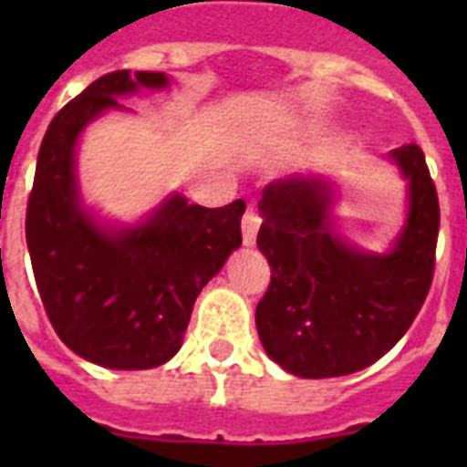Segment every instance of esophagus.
I'll return each instance as SVG.
<instances>
[{
  "label": "esophagus",
  "instance_id": "esophagus-1",
  "mask_svg": "<svg viewBox=\"0 0 467 467\" xmlns=\"http://www.w3.org/2000/svg\"><path fill=\"white\" fill-rule=\"evenodd\" d=\"M259 225H262V218H259V213L249 208V211L244 213V218H242V240H244V244H247V247H252V244L256 242V233H259Z\"/></svg>",
  "mask_w": 467,
  "mask_h": 467
}]
</instances>
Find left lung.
Here are the masks:
<instances>
[{"label":"left lung","mask_w":467,"mask_h":467,"mask_svg":"<svg viewBox=\"0 0 467 467\" xmlns=\"http://www.w3.org/2000/svg\"><path fill=\"white\" fill-rule=\"evenodd\" d=\"M407 218L388 252H366L334 223L339 189L296 174L262 191L256 247L271 266L256 332L271 361L298 378H337L376 363L417 317L434 276L439 198L420 145L392 150Z\"/></svg>","instance_id":"left-lung-1"}]
</instances>
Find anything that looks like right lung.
<instances>
[{"label": "right lung", "instance_id": "right-lung-1", "mask_svg": "<svg viewBox=\"0 0 467 467\" xmlns=\"http://www.w3.org/2000/svg\"><path fill=\"white\" fill-rule=\"evenodd\" d=\"M164 72L119 69L62 109L40 142L26 208L33 276L50 325L77 356L113 370H145L182 348L193 303L242 244L244 201L223 208L171 193L140 223H106L84 203L77 145L120 97L167 89Z\"/></svg>", "mask_w": 467, "mask_h": 467}]
</instances>
